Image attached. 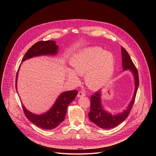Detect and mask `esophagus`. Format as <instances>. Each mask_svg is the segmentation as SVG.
<instances>
[{
    "label": "esophagus",
    "instance_id": "34e87169",
    "mask_svg": "<svg viewBox=\"0 0 156 156\" xmlns=\"http://www.w3.org/2000/svg\"><path fill=\"white\" fill-rule=\"evenodd\" d=\"M85 95H86V94L84 92H83V91L79 92V93L77 94V97H84Z\"/></svg>",
    "mask_w": 156,
    "mask_h": 156
}]
</instances>
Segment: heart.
Segmentation results:
<instances>
[{
    "label": "heart",
    "instance_id": "1",
    "mask_svg": "<svg viewBox=\"0 0 156 156\" xmlns=\"http://www.w3.org/2000/svg\"><path fill=\"white\" fill-rule=\"evenodd\" d=\"M115 58L109 51L100 47H90L76 53L71 60L74 72L68 71L69 79L77 82V74L85 75L87 85L92 89L105 86L112 78L115 70Z\"/></svg>",
    "mask_w": 156,
    "mask_h": 156
}]
</instances>
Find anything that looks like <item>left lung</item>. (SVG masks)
I'll return each instance as SVG.
<instances>
[{
  "label": "left lung",
  "instance_id": "obj_1",
  "mask_svg": "<svg viewBox=\"0 0 156 156\" xmlns=\"http://www.w3.org/2000/svg\"><path fill=\"white\" fill-rule=\"evenodd\" d=\"M122 71L130 70L133 74L134 81V92L132 100L123 112L112 115L105 110L101 104V89L98 90L90 97V110L88 113L89 119L98 127L109 129L115 127L123 122L129 116L133 105L136 92L139 87L138 72L128 52L121 46Z\"/></svg>",
  "mask_w": 156,
  "mask_h": 156
}]
</instances>
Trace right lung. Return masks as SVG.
I'll use <instances>...</instances> for the list:
<instances>
[{"mask_svg":"<svg viewBox=\"0 0 156 156\" xmlns=\"http://www.w3.org/2000/svg\"><path fill=\"white\" fill-rule=\"evenodd\" d=\"M58 46L54 41H40L33 45L26 53L22 62L26 59L42 56V55H55L58 53ZM20 69L19 68L16 76V88L17 92V78ZM78 94L76 90H69L61 93L56 99L53 106L45 113L41 115L33 113L24 106L23 109L27 118L37 127L44 130H51L57 127L64 121L68 106L72 102Z\"/></svg>","mask_w":156,"mask_h":156,"instance_id":"add662e5","label":"right lung"}]
</instances>
